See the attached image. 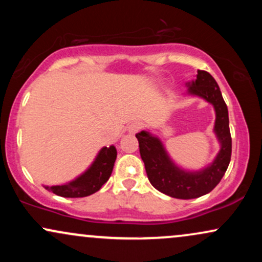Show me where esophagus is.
<instances>
[{"label": "esophagus", "instance_id": "obj_1", "mask_svg": "<svg viewBox=\"0 0 262 262\" xmlns=\"http://www.w3.org/2000/svg\"><path fill=\"white\" fill-rule=\"evenodd\" d=\"M141 129V124L139 122H133L132 124H129V127L127 128V132L129 134H135L138 133Z\"/></svg>", "mask_w": 262, "mask_h": 262}]
</instances>
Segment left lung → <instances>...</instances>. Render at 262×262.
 I'll return each mask as SVG.
<instances>
[{"label": "left lung", "mask_w": 262, "mask_h": 262, "mask_svg": "<svg viewBox=\"0 0 262 262\" xmlns=\"http://www.w3.org/2000/svg\"><path fill=\"white\" fill-rule=\"evenodd\" d=\"M186 87L187 92L185 96L202 98L214 108L213 132L219 143V151L212 162L200 170H185L171 159L158 135L150 130H141L135 135L150 183L158 191L179 200H192L209 193L221 182L231 156L228 107L217 81L207 71L197 70L196 79L188 81Z\"/></svg>", "instance_id": "obj_1"}]
</instances>
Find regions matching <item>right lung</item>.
Masks as SVG:
<instances>
[{"label": "right lung", "instance_id": "obj_1", "mask_svg": "<svg viewBox=\"0 0 262 262\" xmlns=\"http://www.w3.org/2000/svg\"><path fill=\"white\" fill-rule=\"evenodd\" d=\"M117 158V149L114 145L103 146L95 160L76 179L61 183V185L44 186L45 189L52 191L60 197L79 198L95 193L104 185L112 173L114 161Z\"/></svg>", "mask_w": 262, "mask_h": 262}]
</instances>
